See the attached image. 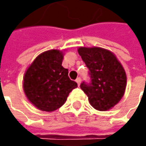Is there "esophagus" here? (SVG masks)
<instances>
[{
  "instance_id": "34e87169",
  "label": "esophagus",
  "mask_w": 146,
  "mask_h": 146,
  "mask_svg": "<svg viewBox=\"0 0 146 146\" xmlns=\"http://www.w3.org/2000/svg\"><path fill=\"white\" fill-rule=\"evenodd\" d=\"M76 81L78 84V86H80V83H81V79L80 78H77L76 80Z\"/></svg>"
}]
</instances>
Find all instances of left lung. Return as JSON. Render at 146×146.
<instances>
[{
	"instance_id": "8db88e82",
	"label": "left lung",
	"mask_w": 146,
	"mask_h": 146,
	"mask_svg": "<svg viewBox=\"0 0 146 146\" xmlns=\"http://www.w3.org/2000/svg\"><path fill=\"white\" fill-rule=\"evenodd\" d=\"M78 53L89 70L91 83L81 89L94 109L106 111L119 103L127 86L124 68L111 51L100 47H80Z\"/></svg>"
}]
</instances>
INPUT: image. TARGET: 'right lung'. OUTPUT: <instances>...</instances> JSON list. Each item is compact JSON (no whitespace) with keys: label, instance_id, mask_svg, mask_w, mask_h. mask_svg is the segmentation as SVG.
I'll return each mask as SVG.
<instances>
[{"label":"right lung","instance_id":"1","mask_svg":"<svg viewBox=\"0 0 146 146\" xmlns=\"http://www.w3.org/2000/svg\"><path fill=\"white\" fill-rule=\"evenodd\" d=\"M62 51L48 50L38 55L26 70L23 91L37 109L46 112L58 110L77 88V83L70 80L68 70L62 66Z\"/></svg>","mask_w":146,"mask_h":146}]
</instances>
